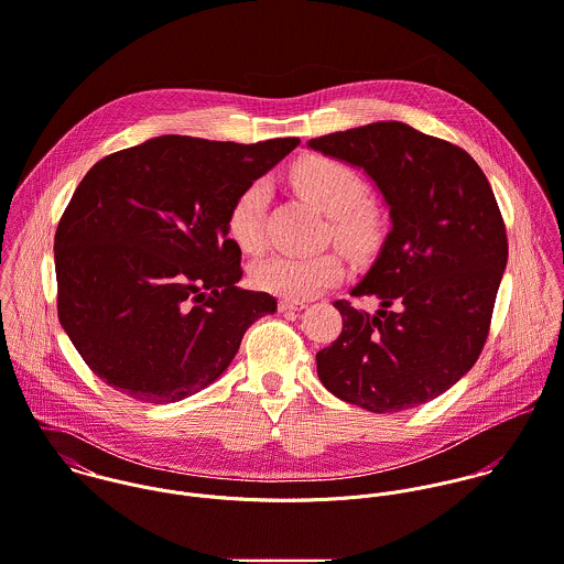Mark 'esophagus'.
Here are the masks:
<instances>
[{
	"label": "esophagus",
	"mask_w": 564,
	"mask_h": 564,
	"mask_svg": "<svg viewBox=\"0 0 564 564\" xmlns=\"http://www.w3.org/2000/svg\"><path fill=\"white\" fill-rule=\"evenodd\" d=\"M305 307H307L305 301H285V299L279 301L281 312H299V310H305Z\"/></svg>",
	"instance_id": "1"
}]
</instances>
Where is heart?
<instances>
[{
	"instance_id": "1",
	"label": "heart",
	"mask_w": 564,
	"mask_h": 564,
	"mask_svg": "<svg viewBox=\"0 0 564 564\" xmlns=\"http://www.w3.org/2000/svg\"><path fill=\"white\" fill-rule=\"evenodd\" d=\"M292 187L329 216V228L339 246L352 254L368 252L379 235L381 218L368 203L366 181L344 161L334 156H307L290 172ZM268 187L263 181L250 183L230 205L228 237L243 252L263 248V218ZM344 276V263L336 252L314 257L272 254L252 268V283L261 292L285 301H305L336 285Z\"/></svg>"
}]
</instances>
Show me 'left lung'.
Returning <instances> with one entry per match:
<instances>
[{
    "instance_id": "obj_1",
    "label": "left lung",
    "mask_w": 564,
    "mask_h": 564,
    "mask_svg": "<svg viewBox=\"0 0 564 564\" xmlns=\"http://www.w3.org/2000/svg\"><path fill=\"white\" fill-rule=\"evenodd\" d=\"M377 183L392 230L352 288L377 296L370 316L336 301L341 334L316 352L338 399L375 414L401 412L449 390L477 361L508 261L492 187L468 152L401 121L310 139Z\"/></svg>"
}]
</instances>
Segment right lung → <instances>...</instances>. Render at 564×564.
<instances>
[{
	"mask_svg": "<svg viewBox=\"0 0 564 564\" xmlns=\"http://www.w3.org/2000/svg\"><path fill=\"white\" fill-rule=\"evenodd\" d=\"M299 143L163 134L85 174L54 235L56 310L98 379L141 403L181 401L216 381L246 329L276 312L274 296L235 285L241 250L226 218Z\"/></svg>",
	"mask_w": 564,
	"mask_h": 564,
	"instance_id": "obj_1",
	"label": "right lung"
}]
</instances>
